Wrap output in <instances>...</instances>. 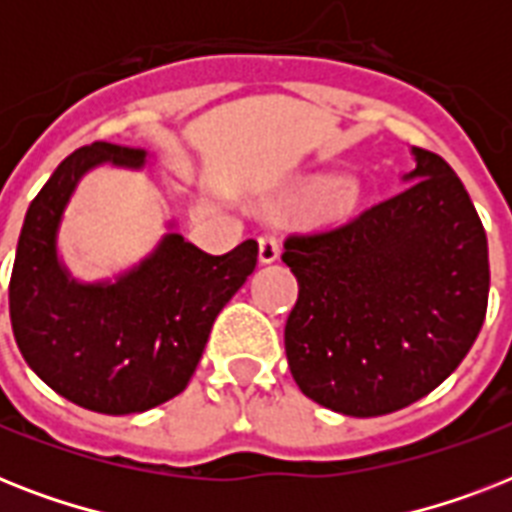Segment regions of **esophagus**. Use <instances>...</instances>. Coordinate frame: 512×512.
<instances>
[{"instance_id": "34e87169", "label": "esophagus", "mask_w": 512, "mask_h": 512, "mask_svg": "<svg viewBox=\"0 0 512 512\" xmlns=\"http://www.w3.org/2000/svg\"><path fill=\"white\" fill-rule=\"evenodd\" d=\"M257 255H260V263H273L276 257H279V239L273 236V233H263L260 239H257Z\"/></svg>"}]
</instances>
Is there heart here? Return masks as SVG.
<instances>
[{
  "label": "heart",
  "instance_id": "1",
  "mask_svg": "<svg viewBox=\"0 0 512 512\" xmlns=\"http://www.w3.org/2000/svg\"><path fill=\"white\" fill-rule=\"evenodd\" d=\"M353 199H356V185L350 183V180H332L321 191L319 207L324 212H340V209H348Z\"/></svg>",
  "mask_w": 512,
  "mask_h": 512
}]
</instances>
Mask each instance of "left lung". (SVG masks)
<instances>
[{
    "mask_svg": "<svg viewBox=\"0 0 512 512\" xmlns=\"http://www.w3.org/2000/svg\"><path fill=\"white\" fill-rule=\"evenodd\" d=\"M406 185L348 223L292 233L281 260L297 303L292 377L316 404L380 417L436 390L473 348L489 303V247L449 164L414 148Z\"/></svg>",
    "mask_w": 512,
    "mask_h": 512,
    "instance_id": "left-lung-1",
    "label": "left lung"
}]
</instances>
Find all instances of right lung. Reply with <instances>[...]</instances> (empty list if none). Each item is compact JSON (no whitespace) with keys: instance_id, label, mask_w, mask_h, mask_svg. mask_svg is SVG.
Listing matches in <instances>:
<instances>
[{"instance_id":"obj_1","label":"right lung","mask_w":512,"mask_h":512,"mask_svg":"<svg viewBox=\"0 0 512 512\" xmlns=\"http://www.w3.org/2000/svg\"><path fill=\"white\" fill-rule=\"evenodd\" d=\"M143 167L146 151L76 148L36 193L10 276V321L26 364L76 406L135 414L183 393L217 313L257 265V241L207 255L167 233L154 255L114 284H79L58 263L60 215L95 164Z\"/></svg>"}]
</instances>
